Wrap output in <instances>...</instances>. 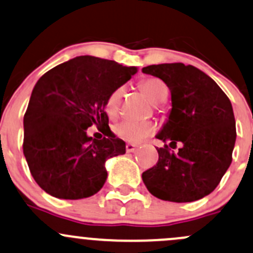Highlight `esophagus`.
<instances>
[{"instance_id":"obj_1","label":"esophagus","mask_w":253,"mask_h":253,"mask_svg":"<svg viewBox=\"0 0 253 253\" xmlns=\"http://www.w3.org/2000/svg\"><path fill=\"white\" fill-rule=\"evenodd\" d=\"M135 149H137V145L131 144V143H129V144H127V145H126V150H127V153H134Z\"/></svg>"}]
</instances>
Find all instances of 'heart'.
I'll list each match as a JSON object with an SVG mask.
<instances>
[{
	"mask_svg": "<svg viewBox=\"0 0 253 253\" xmlns=\"http://www.w3.org/2000/svg\"><path fill=\"white\" fill-rule=\"evenodd\" d=\"M140 89H142L143 93L147 95V98L153 103V104L162 103L166 99L167 95H169V88H167L166 84L159 79L144 80V81L140 82ZM122 95H124V88L119 87V88L114 89V91L109 94L108 99H106L105 111L108 113L109 116H111V118L118 115ZM155 129L156 126L153 122H135L131 121V120H125V121L119 122V124L115 125V127H114V132H115L121 139L129 143H134V144H138V143L147 139L148 137H150V135L155 132Z\"/></svg>",
	"mask_w": 253,
	"mask_h": 253,
	"instance_id": "b5f03b06",
	"label": "heart"
}]
</instances>
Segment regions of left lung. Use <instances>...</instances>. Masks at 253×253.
<instances>
[{"instance_id":"obj_1","label":"left lung","mask_w":253,"mask_h":253,"mask_svg":"<svg viewBox=\"0 0 253 253\" xmlns=\"http://www.w3.org/2000/svg\"><path fill=\"white\" fill-rule=\"evenodd\" d=\"M166 84L172 108L158 139L159 161L143 172L147 189L172 203H191L216 189L232 164L236 139L235 118L229 98L204 71L183 63L158 64L142 69ZM177 142V154L169 151Z\"/></svg>"}]
</instances>
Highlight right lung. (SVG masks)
Returning <instances> with one entry per match:
<instances>
[{"label": "right lung", "mask_w": 253, "mask_h": 253, "mask_svg": "<svg viewBox=\"0 0 253 253\" xmlns=\"http://www.w3.org/2000/svg\"><path fill=\"white\" fill-rule=\"evenodd\" d=\"M138 71L114 60L81 55L40 78L24 116L23 151L37 184L49 195L79 200L104 185L108 159L126 153L109 127L105 102ZM106 135L93 140L86 128Z\"/></svg>", "instance_id": "right-lung-1"}]
</instances>
